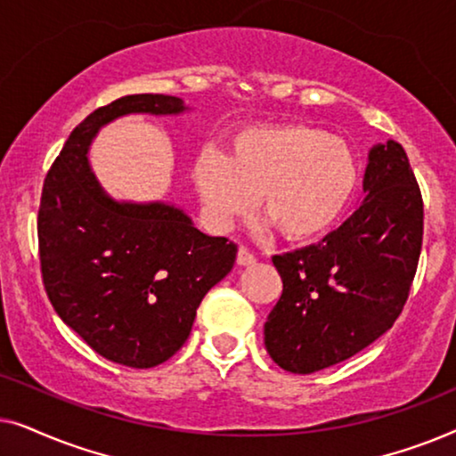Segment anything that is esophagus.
I'll return each mask as SVG.
<instances>
[{"label":"esophagus","mask_w":456,"mask_h":456,"mask_svg":"<svg viewBox=\"0 0 456 456\" xmlns=\"http://www.w3.org/2000/svg\"><path fill=\"white\" fill-rule=\"evenodd\" d=\"M236 264L239 265H251L255 264V255L248 251L247 247H239V253H236Z\"/></svg>","instance_id":"esophagus-1"}]
</instances>
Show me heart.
Instances as JSON below:
<instances>
[{
	"label": "heart",
	"instance_id": "b5f03b06",
	"mask_svg": "<svg viewBox=\"0 0 456 456\" xmlns=\"http://www.w3.org/2000/svg\"><path fill=\"white\" fill-rule=\"evenodd\" d=\"M192 180L217 228L255 208L289 240H314L340 220L359 184L353 149L340 136L307 124L240 130L230 153L205 147Z\"/></svg>",
	"mask_w": 456,
	"mask_h": 456
}]
</instances>
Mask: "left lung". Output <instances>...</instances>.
I'll return each mask as SVG.
<instances>
[{
    "label": "left lung",
    "instance_id": "1",
    "mask_svg": "<svg viewBox=\"0 0 456 456\" xmlns=\"http://www.w3.org/2000/svg\"><path fill=\"white\" fill-rule=\"evenodd\" d=\"M365 199L317 245L273 255L282 297L264 326L265 348L286 371L340 363L384 332L407 303L423 240V201L404 149L371 147Z\"/></svg>",
    "mask_w": 456,
    "mask_h": 456
}]
</instances>
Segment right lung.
<instances>
[{"label":"right lung","mask_w":456,"mask_h":456,"mask_svg":"<svg viewBox=\"0 0 456 456\" xmlns=\"http://www.w3.org/2000/svg\"><path fill=\"white\" fill-rule=\"evenodd\" d=\"M172 95H126L85 118L47 172L37 217L45 292L93 351L147 370L189 338L203 297L232 270L236 245L164 201L110 197L91 170L99 130L128 114L176 116Z\"/></svg>","instance_id":"obj_1"}]
</instances>
